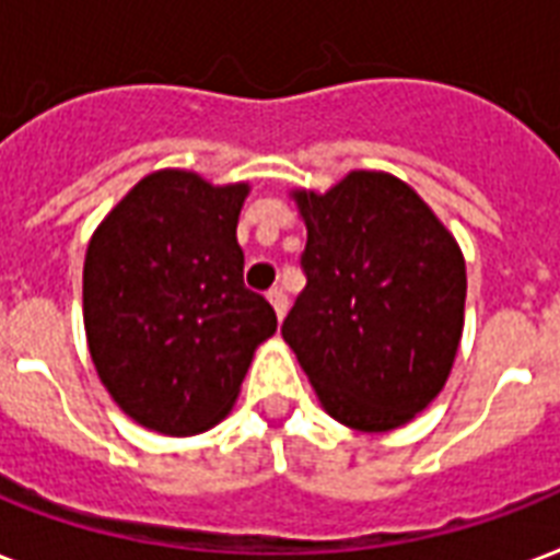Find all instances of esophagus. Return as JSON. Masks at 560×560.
<instances>
[{
    "mask_svg": "<svg viewBox=\"0 0 560 560\" xmlns=\"http://www.w3.org/2000/svg\"><path fill=\"white\" fill-rule=\"evenodd\" d=\"M267 299H270V305L276 308V317H284L288 314V293L281 288H272L270 293H267Z\"/></svg>",
    "mask_w": 560,
    "mask_h": 560,
    "instance_id": "obj_1",
    "label": "esophagus"
}]
</instances>
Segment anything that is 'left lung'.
<instances>
[{"label":"left lung","instance_id":"1","mask_svg":"<svg viewBox=\"0 0 560 560\" xmlns=\"http://www.w3.org/2000/svg\"><path fill=\"white\" fill-rule=\"evenodd\" d=\"M296 202L308 225L305 290L281 335L335 420L399 429L441 394L458 352L467 299L458 243L387 173H352Z\"/></svg>","mask_w":560,"mask_h":560}]
</instances>
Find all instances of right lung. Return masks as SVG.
<instances>
[{
	"label": "right lung",
	"mask_w": 560,
	"mask_h": 560,
	"mask_svg": "<svg viewBox=\"0 0 560 560\" xmlns=\"http://www.w3.org/2000/svg\"><path fill=\"white\" fill-rule=\"evenodd\" d=\"M246 185L152 173L96 229L84 328L102 384L147 429L185 438L229 413L276 311L243 284Z\"/></svg>",
	"instance_id": "obj_1"
}]
</instances>
